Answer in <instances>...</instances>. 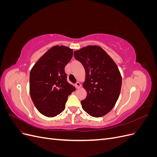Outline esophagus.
<instances>
[{
  "label": "esophagus",
  "instance_id": "obj_1",
  "mask_svg": "<svg viewBox=\"0 0 157 157\" xmlns=\"http://www.w3.org/2000/svg\"><path fill=\"white\" fill-rule=\"evenodd\" d=\"M75 86L77 89H79L80 87H81V84H80L79 82H77L75 84Z\"/></svg>",
  "mask_w": 157,
  "mask_h": 157
}]
</instances>
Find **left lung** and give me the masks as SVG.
Listing matches in <instances>:
<instances>
[{"label":"left lung","mask_w":157,"mask_h":157,"mask_svg":"<svg viewBox=\"0 0 157 157\" xmlns=\"http://www.w3.org/2000/svg\"><path fill=\"white\" fill-rule=\"evenodd\" d=\"M74 56L86 72L83 88L87 96L81 101L82 109L94 117L105 115L115 105L121 90L122 77L116 63L96 45L75 51Z\"/></svg>","instance_id":"obj_1"}]
</instances>
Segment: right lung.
Listing matches in <instances>:
<instances>
[{
  "instance_id": "add662e5",
  "label": "right lung",
  "mask_w": 157,
  "mask_h": 157,
  "mask_svg": "<svg viewBox=\"0 0 157 157\" xmlns=\"http://www.w3.org/2000/svg\"><path fill=\"white\" fill-rule=\"evenodd\" d=\"M73 49L54 46L32 67L29 92L35 106L42 115L54 117L62 112L67 98L75 88L67 81L65 67L72 58Z\"/></svg>"
}]
</instances>
